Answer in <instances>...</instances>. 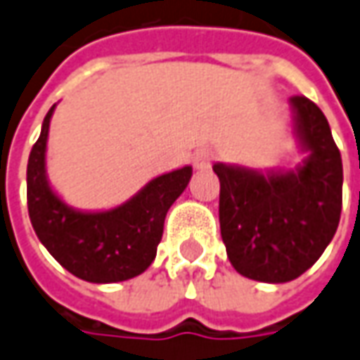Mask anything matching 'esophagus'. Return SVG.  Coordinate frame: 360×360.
<instances>
[{"label": "esophagus", "mask_w": 360, "mask_h": 360, "mask_svg": "<svg viewBox=\"0 0 360 360\" xmlns=\"http://www.w3.org/2000/svg\"><path fill=\"white\" fill-rule=\"evenodd\" d=\"M212 160H214V154L210 150H206V148L194 152V166H196L198 170H206V168H210Z\"/></svg>", "instance_id": "esophagus-1"}]
</instances>
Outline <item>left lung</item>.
I'll return each instance as SVG.
<instances>
[{"label":"left lung","mask_w":360,"mask_h":360,"mask_svg":"<svg viewBox=\"0 0 360 360\" xmlns=\"http://www.w3.org/2000/svg\"><path fill=\"white\" fill-rule=\"evenodd\" d=\"M289 105L303 162L267 172L214 164L228 257L238 274L264 283L305 274L331 243L343 206V162L327 118L307 96Z\"/></svg>","instance_id":"obj_1"}]
</instances>
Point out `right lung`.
Masks as SVG:
<instances>
[{"mask_svg": "<svg viewBox=\"0 0 360 360\" xmlns=\"http://www.w3.org/2000/svg\"><path fill=\"white\" fill-rule=\"evenodd\" d=\"M53 110L55 105L43 120L27 162L29 218L39 242L67 271L84 281L117 283L141 276L156 257L164 218L190 182L192 166L152 178L117 208L77 210L57 196L47 178L45 154Z\"/></svg>", "mask_w": 360, "mask_h": 360, "instance_id": "obj_1", "label": "right lung"}]
</instances>
